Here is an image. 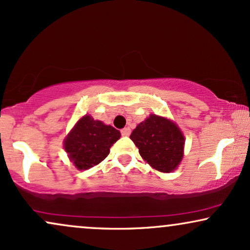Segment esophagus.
<instances>
[{"label":"esophagus","instance_id":"esophagus-1","mask_svg":"<svg viewBox=\"0 0 250 250\" xmlns=\"http://www.w3.org/2000/svg\"><path fill=\"white\" fill-rule=\"evenodd\" d=\"M120 133H122L123 137H128V135L131 134V130L128 127H125V128H123L122 131H120Z\"/></svg>","mask_w":250,"mask_h":250}]
</instances>
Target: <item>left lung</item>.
Listing matches in <instances>:
<instances>
[{"mask_svg": "<svg viewBox=\"0 0 250 250\" xmlns=\"http://www.w3.org/2000/svg\"><path fill=\"white\" fill-rule=\"evenodd\" d=\"M145 161L156 170L170 172L183 159L184 135L174 122L150 115L130 135Z\"/></svg>", "mask_w": 250, "mask_h": 250, "instance_id": "left-lung-1", "label": "left lung"}]
</instances>
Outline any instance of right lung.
<instances>
[{
  "mask_svg": "<svg viewBox=\"0 0 250 250\" xmlns=\"http://www.w3.org/2000/svg\"><path fill=\"white\" fill-rule=\"evenodd\" d=\"M120 138V132L91 116H83L63 141L64 150L79 170H85L103 161Z\"/></svg>",
  "mask_w": 250,
  "mask_h": 250,
  "instance_id": "1",
  "label": "right lung"
}]
</instances>
